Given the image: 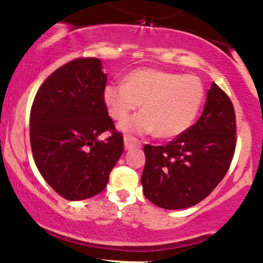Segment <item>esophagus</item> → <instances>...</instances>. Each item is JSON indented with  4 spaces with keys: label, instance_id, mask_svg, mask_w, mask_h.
Instances as JSON below:
<instances>
[{
    "label": "esophagus",
    "instance_id": "esophagus-1",
    "mask_svg": "<svg viewBox=\"0 0 263 263\" xmlns=\"http://www.w3.org/2000/svg\"><path fill=\"white\" fill-rule=\"evenodd\" d=\"M123 143H125V149H131L134 147H138L141 144V142L137 140V138L131 137V136H125L123 137Z\"/></svg>",
    "mask_w": 263,
    "mask_h": 263
}]
</instances>
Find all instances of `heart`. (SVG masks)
<instances>
[{
    "label": "heart",
    "instance_id": "obj_1",
    "mask_svg": "<svg viewBox=\"0 0 263 263\" xmlns=\"http://www.w3.org/2000/svg\"><path fill=\"white\" fill-rule=\"evenodd\" d=\"M108 114L121 121L142 104L144 111L120 123L123 132L161 138L183 135L197 120L204 101L201 81L159 69H138L125 77V84H107L102 92Z\"/></svg>",
    "mask_w": 263,
    "mask_h": 263
}]
</instances>
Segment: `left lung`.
<instances>
[{
	"label": "left lung",
	"mask_w": 263,
	"mask_h": 263,
	"mask_svg": "<svg viewBox=\"0 0 263 263\" xmlns=\"http://www.w3.org/2000/svg\"><path fill=\"white\" fill-rule=\"evenodd\" d=\"M235 142L234 106L213 83L197 123L167 146H144L146 164L141 177L144 197L168 210L200 203L225 177Z\"/></svg>",
	"instance_id": "1"
}]
</instances>
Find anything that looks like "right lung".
<instances>
[{
    "instance_id": "add662e5",
    "label": "right lung",
    "mask_w": 263,
    "mask_h": 263,
    "mask_svg": "<svg viewBox=\"0 0 263 263\" xmlns=\"http://www.w3.org/2000/svg\"><path fill=\"white\" fill-rule=\"evenodd\" d=\"M106 80L100 59L71 60L48 77L33 101L29 136L35 165L70 201L101 193L123 152V137L102 98ZM105 130L111 136L99 140Z\"/></svg>"
}]
</instances>
